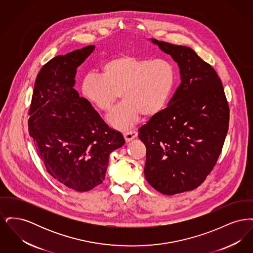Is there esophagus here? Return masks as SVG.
<instances>
[{
	"label": "esophagus",
	"instance_id": "34e87169",
	"mask_svg": "<svg viewBox=\"0 0 253 253\" xmlns=\"http://www.w3.org/2000/svg\"><path fill=\"white\" fill-rule=\"evenodd\" d=\"M123 134H124V138H125L126 142H130V141H132V139H134L137 136V132L132 130V131L125 132Z\"/></svg>",
	"mask_w": 253,
	"mask_h": 253
}]
</instances>
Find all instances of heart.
I'll return each mask as SVG.
<instances>
[{
	"label": "heart",
	"mask_w": 253,
	"mask_h": 253,
	"mask_svg": "<svg viewBox=\"0 0 253 253\" xmlns=\"http://www.w3.org/2000/svg\"><path fill=\"white\" fill-rule=\"evenodd\" d=\"M176 79V68L170 60L121 55L105 61L100 75L85 76L83 94L103 113L113 109L121 94L124 100L109 116L108 122L124 130L138 121L141 114L154 117L165 108Z\"/></svg>",
	"instance_id": "1"
}]
</instances>
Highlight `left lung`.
Returning <instances> with one entry per match:
<instances>
[{"label": "left lung", "instance_id": "left-lung-1", "mask_svg": "<svg viewBox=\"0 0 253 253\" xmlns=\"http://www.w3.org/2000/svg\"><path fill=\"white\" fill-rule=\"evenodd\" d=\"M177 62L181 84L168 107L138 130L146 146V180L172 195L193 191L216 164L229 130V108L215 70L193 49L152 39Z\"/></svg>", "mask_w": 253, "mask_h": 253}]
</instances>
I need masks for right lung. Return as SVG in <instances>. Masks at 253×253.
<instances>
[{"label": "right lung", "instance_id": "add662e5", "mask_svg": "<svg viewBox=\"0 0 253 253\" xmlns=\"http://www.w3.org/2000/svg\"><path fill=\"white\" fill-rule=\"evenodd\" d=\"M94 49L88 45L45 63L28 112L29 134L50 175L81 193L103 182L110 154L125 143L74 89L77 68Z\"/></svg>", "mask_w": 253, "mask_h": 253}]
</instances>
